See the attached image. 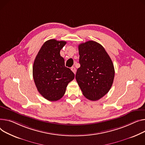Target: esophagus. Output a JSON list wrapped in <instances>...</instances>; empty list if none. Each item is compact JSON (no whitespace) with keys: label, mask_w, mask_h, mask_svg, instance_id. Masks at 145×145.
<instances>
[{"label":"esophagus","mask_w":145,"mask_h":145,"mask_svg":"<svg viewBox=\"0 0 145 145\" xmlns=\"http://www.w3.org/2000/svg\"><path fill=\"white\" fill-rule=\"evenodd\" d=\"M71 70H72V71L74 74L76 73V68H75V67H74V66H72V67H71Z\"/></svg>","instance_id":"34e87169"}]
</instances>
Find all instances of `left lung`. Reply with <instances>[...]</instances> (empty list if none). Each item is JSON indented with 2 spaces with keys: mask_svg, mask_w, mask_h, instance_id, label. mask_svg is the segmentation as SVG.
Wrapping results in <instances>:
<instances>
[{
  "mask_svg": "<svg viewBox=\"0 0 145 145\" xmlns=\"http://www.w3.org/2000/svg\"><path fill=\"white\" fill-rule=\"evenodd\" d=\"M80 67L76 79L84 97L97 101L110 90L115 70L110 56L99 43L89 41L79 45Z\"/></svg>",
  "mask_w": 145,
  "mask_h": 145,
  "instance_id": "1",
  "label": "left lung"
}]
</instances>
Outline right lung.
<instances>
[{"mask_svg":"<svg viewBox=\"0 0 145 145\" xmlns=\"http://www.w3.org/2000/svg\"><path fill=\"white\" fill-rule=\"evenodd\" d=\"M66 41L52 39L46 41L36 56L33 75L37 89L45 99L55 101L61 99L66 87L74 79V74L65 66L60 51Z\"/></svg>","mask_w":145,"mask_h":145,"instance_id":"obj_1","label":"right lung"}]
</instances>
